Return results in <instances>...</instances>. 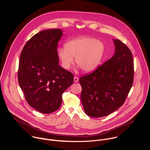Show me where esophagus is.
Wrapping results in <instances>:
<instances>
[{"instance_id":"esophagus-1","label":"esophagus","mask_w":150,"mask_h":150,"mask_svg":"<svg viewBox=\"0 0 150 150\" xmlns=\"http://www.w3.org/2000/svg\"><path fill=\"white\" fill-rule=\"evenodd\" d=\"M74 82H77L78 81V78L77 77V76H74Z\"/></svg>"}]
</instances>
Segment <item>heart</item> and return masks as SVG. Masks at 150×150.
Instances as JSON below:
<instances>
[{"instance_id":"1","label":"heart","mask_w":150,"mask_h":150,"mask_svg":"<svg viewBox=\"0 0 150 150\" xmlns=\"http://www.w3.org/2000/svg\"><path fill=\"white\" fill-rule=\"evenodd\" d=\"M57 50V57L62 67L69 69L74 63L73 57L81 69L90 72L98 67L104 53V45L97 39L88 37L74 38Z\"/></svg>"}]
</instances>
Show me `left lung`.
Instances as JSON below:
<instances>
[{"label": "left lung", "instance_id": "obj_1", "mask_svg": "<svg viewBox=\"0 0 150 150\" xmlns=\"http://www.w3.org/2000/svg\"><path fill=\"white\" fill-rule=\"evenodd\" d=\"M114 56L94 72L80 77L81 100L88 116H108L122 106L134 81V67L132 53L123 42L113 40Z\"/></svg>", "mask_w": 150, "mask_h": 150}]
</instances>
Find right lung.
<instances>
[{
    "label": "right lung",
    "instance_id": "obj_1",
    "mask_svg": "<svg viewBox=\"0 0 150 150\" xmlns=\"http://www.w3.org/2000/svg\"><path fill=\"white\" fill-rule=\"evenodd\" d=\"M60 29L41 31L25 45L20 55L18 82L28 104L42 113L59 109L62 94L74 82V75L59 65Z\"/></svg>",
    "mask_w": 150,
    "mask_h": 150
}]
</instances>
